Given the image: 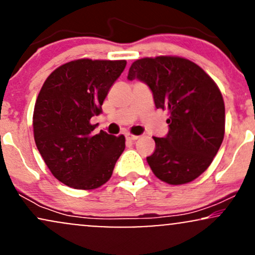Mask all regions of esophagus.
Instances as JSON below:
<instances>
[{
	"label": "esophagus",
	"instance_id": "esophagus-1",
	"mask_svg": "<svg viewBox=\"0 0 255 255\" xmlns=\"http://www.w3.org/2000/svg\"><path fill=\"white\" fill-rule=\"evenodd\" d=\"M126 139H127V140H130V141H134V140L139 139V135H134V134L127 133V134H126Z\"/></svg>",
	"mask_w": 255,
	"mask_h": 255
}]
</instances>
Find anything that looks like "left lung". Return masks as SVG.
Masks as SVG:
<instances>
[{
	"label": "left lung",
	"mask_w": 255,
	"mask_h": 255,
	"mask_svg": "<svg viewBox=\"0 0 255 255\" xmlns=\"http://www.w3.org/2000/svg\"><path fill=\"white\" fill-rule=\"evenodd\" d=\"M150 87L157 109H168L169 131L156 137L147 157L163 182H192L209 168L221 147L225 130L224 101L218 86L203 68L178 56L144 57L134 61L128 80Z\"/></svg>",
	"instance_id": "8db88e82"
}]
</instances>
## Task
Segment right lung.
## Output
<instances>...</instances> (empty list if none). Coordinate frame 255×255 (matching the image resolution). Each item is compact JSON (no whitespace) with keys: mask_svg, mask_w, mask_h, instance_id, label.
Returning <instances> with one entry per match:
<instances>
[{"mask_svg":"<svg viewBox=\"0 0 255 255\" xmlns=\"http://www.w3.org/2000/svg\"><path fill=\"white\" fill-rule=\"evenodd\" d=\"M125 60L80 58L46 78L33 111L37 148L51 174L75 189H96L109 181L126 147L124 135L96 128L110 87L124 72Z\"/></svg>","mask_w":255,"mask_h":255,"instance_id":"add662e5","label":"right lung"}]
</instances>
